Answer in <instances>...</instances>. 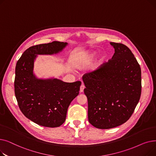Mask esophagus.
<instances>
[{
	"label": "esophagus",
	"instance_id": "34e87169",
	"mask_svg": "<svg viewBox=\"0 0 156 156\" xmlns=\"http://www.w3.org/2000/svg\"><path fill=\"white\" fill-rule=\"evenodd\" d=\"M85 88V85L82 83V84H81V87H80V92H83V90H84Z\"/></svg>",
	"mask_w": 156,
	"mask_h": 156
}]
</instances>
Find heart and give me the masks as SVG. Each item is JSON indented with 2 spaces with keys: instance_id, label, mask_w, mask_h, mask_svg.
I'll list each match as a JSON object with an SVG mask.
<instances>
[{
  "instance_id": "b5f03b06",
  "label": "heart",
  "mask_w": 156,
  "mask_h": 156,
  "mask_svg": "<svg viewBox=\"0 0 156 156\" xmlns=\"http://www.w3.org/2000/svg\"><path fill=\"white\" fill-rule=\"evenodd\" d=\"M95 55V53H91L90 54L88 55H83L80 56V58L78 61V64H84L85 62L89 61L90 59H93L94 56ZM104 59V57H102V59Z\"/></svg>"
}]
</instances>
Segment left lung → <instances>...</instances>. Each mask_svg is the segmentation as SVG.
<instances>
[{"mask_svg": "<svg viewBox=\"0 0 156 156\" xmlns=\"http://www.w3.org/2000/svg\"><path fill=\"white\" fill-rule=\"evenodd\" d=\"M112 59L83 76L88 99L89 122L109 129L126 122L135 111L142 92L141 68L125 45L111 42Z\"/></svg>", "mask_w": 156, "mask_h": 156, "instance_id": "8db88e82", "label": "left lung"}]
</instances>
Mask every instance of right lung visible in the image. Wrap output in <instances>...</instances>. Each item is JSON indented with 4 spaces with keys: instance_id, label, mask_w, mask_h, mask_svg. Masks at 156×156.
Returning a JSON list of instances; mask_svg holds the SVG:
<instances>
[{
    "instance_id": "1",
    "label": "right lung",
    "mask_w": 156,
    "mask_h": 156,
    "mask_svg": "<svg viewBox=\"0 0 156 156\" xmlns=\"http://www.w3.org/2000/svg\"><path fill=\"white\" fill-rule=\"evenodd\" d=\"M66 42L31 46L16 63L14 93L19 108L27 118L49 128L60 126L66 120L71 101L79 94L80 81L66 83L57 79L40 80L33 74L36 54H53L61 51Z\"/></svg>"
}]
</instances>
